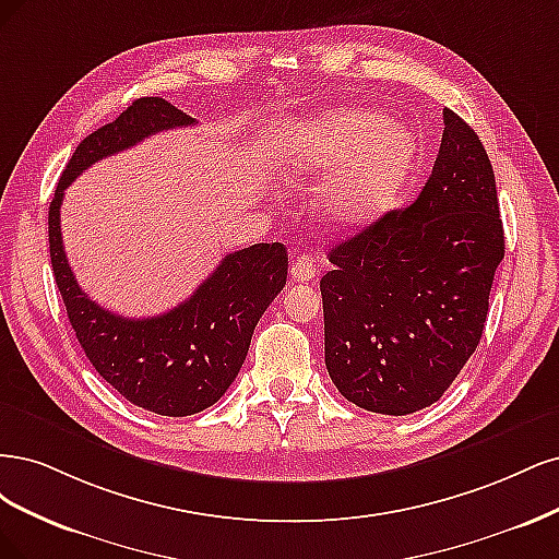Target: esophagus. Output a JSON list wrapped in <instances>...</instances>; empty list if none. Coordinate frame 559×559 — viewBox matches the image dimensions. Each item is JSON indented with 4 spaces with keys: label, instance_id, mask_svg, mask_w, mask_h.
Returning <instances> with one entry per match:
<instances>
[{
    "label": "esophagus",
    "instance_id": "esophagus-1",
    "mask_svg": "<svg viewBox=\"0 0 559 559\" xmlns=\"http://www.w3.org/2000/svg\"><path fill=\"white\" fill-rule=\"evenodd\" d=\"M290 276L295 283H309L316 281L318 272H316V264L311 255H299L290 262Z\"/></svg>",
    "mask_w": 559,
    "mask_h": 559
}]
</instances>
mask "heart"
Here are the masks:
<instances>
[{
	"label": "heart",
	"mask_w": 559,
	"mask_h": 559,
	"mask_svg": "<svg viewBox=\"0 0 559 559\" xmlns=\"http://www.w3.org/2000/svg\"><path fill=\"white\" fill-rule=\"evenodd\" d=\"M413 159L416 139L404 124L369 109H341L301 122L278 169L287 181H299L338 164L320 186L318 206L336 227H357L392 204Z\"/></svg>",
	"instance_id": "heart-1"
}]
</instances>
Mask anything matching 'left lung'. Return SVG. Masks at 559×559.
I'll list each match as a JSON object with an SVG mask.
<instances>
[{"label":"left lung","mask_w":559,"mask_h":559,"mask_svg":"<svg viewBox=\"0 0 559 559\" xmlns=\"http://www.w3.org/2000/svg\"><path fill=\"white\" fill-rule=\"evenodd\" d=\"M443 124L418 200L336 243L320 281L330 378L383 416L441 400L478 346L503 260L490 157L457 114Z\"/></svg>","instance_id":"left-lung-1"}]
</instances>
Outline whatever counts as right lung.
I'll use <instances>...</instances> for the list:
<instances>
[{"label": "right lung", "mask_w": 559, "mask_h": 559, "mask_svg": "<svg viewBox=\"0 0 559 559\" xmlns=\"http://www.w3.org/2000/svg\"><path fill=\"white\" fill-rule=\"evenodd\" d=\"M188 124H194V118L162 97L132 102L114 122L79 143L48 211L52 274L90 365L134 406L171 418L209 408L234 383L258 320L285 285V246L255 243L234 250L171 311L122 318L102 309L79 287L64 255L60 206L71 181L97 159Z\"/></svg>", "instance_id": "right-lung-1"}]
</instances>
